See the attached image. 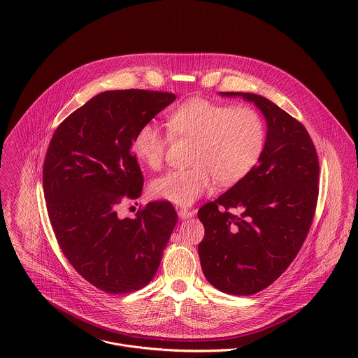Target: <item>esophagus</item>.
<instances>
[{"mask_svg":"<svg viewBox=\"0 0 358 358\" xmlns=\"http://www.w3.org/2000/svg\"><path fill=\"white\" fill-rule=\"evenodd\" d=\"M178 215L180 219H189V217H193L196 215V210H190V209H186V208H182L178 210Z\"/></svg>","mask_w":358,"mask_h":358,"instance_id":"esophagus-1","label":"esophagus"}]
</instances>
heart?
I'll return each instance as SVG.
<instances>
[{
  "mask_svg": "<svg viewBox=\"0 0 358 358\" xmlns=\"http://www.w3.org/2000/svg\"><path fill=\"white\" fill-rule=\"evenodd\" d=\"M173 136L196 139L187 169L169 171L152 183L155 199L179 206L192 205L212 186V180L230 186L244 179L255 166L264 148L262 117L247 106L231 107L203 98H192L166 115ZM169 136L154 122L136 132L132 150L146 166H161Z\"/></svg>",
  "mask_w": 358,
  "mask_h": 358,
  "instance_id": "heart-1",
  "label": "heart"
}]
</instances>
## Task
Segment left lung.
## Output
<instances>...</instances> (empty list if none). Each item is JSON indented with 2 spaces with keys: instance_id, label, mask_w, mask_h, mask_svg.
Instances as JSON below:
<instances>
[{
  "instance_id": "left-lung-1",
  "label": "left lung",
  "mask_w": 358,
  "mask_h": 358,
  "mask_svg": "<svg viewBox=\"0 0 358 358\" xmlns=\"http://www.w3.org/2000/svg\"><path fill=\"white\" fill-rule=\"evenodd\" d=\"M254 103L266 141L252 171L200 208L199 255L205 278L230 295H252L275 281L306 238L318 196V158L305 127L264 96L219 92ZM241 208L238 218L229 208Z\"/></svg>"
}]
</instances>
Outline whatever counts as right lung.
Here are the masks:
<instances>
[{"label": "right lung", "mask_w": 358, "mask_h": 358, "mask_svg": "<svg viewBox=\"0 0 358 358\" xmlns=\"http://www.w3.org/2000/svg\"><path fill=\"white\" fill-rule=\"evenodd\" d=\"M175 99L157 91H106L52 136L43 173L52 229L71 266L107 294L134 292L153 280L178 222L166 201L149 203L134 219H120L115 209L142 194L131 152L136 132Z\"/></svg>", "instance_id": "add662e5"}]
</instances>
